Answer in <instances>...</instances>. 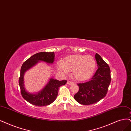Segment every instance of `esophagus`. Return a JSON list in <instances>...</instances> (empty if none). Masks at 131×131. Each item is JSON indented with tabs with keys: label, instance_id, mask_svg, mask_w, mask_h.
I'll return each mask as SVG.
<instances>
[{
	"label": "esophagus",
	"instance_id": "1",
	"mask_svg": "<svg viewBox=\"0 0 131 131\" xmlns=\"http://www.w3.org/2000/svg\"><path fill=\"white\" fill-rule=\"evenodd\" d=\"M67 84H68V85H72V84H73V83H72V82H70L69 81H68L67 82Z\"/></svg>",
	"mask_w": 131,
	"mask_h": 131
}]
</instances>
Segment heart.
Wrapping results in <instances>:
<instances>
[{"label": "heart", "instance_id": "1", "mask_svg": "<svg viewBox=\"0 0 131 131\" xmlns=\"http://www.w3.org/2000/svg\"><path fill=\"white\" fill-rule=\"evenodd\" d=\"M96 67L94 58L88 55H73L66 57L63 61H59L57 65L58 72L66 75L72 71V76L78 81H85L90 78Z\"/></svg>", "mask_w": 131, "mask_h": 131}]
</instances>
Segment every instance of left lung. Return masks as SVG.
Returning a JSON list of instances; mask_svg holds the SVG:
<instances>
[{"mask_svg":"<svg viewBox=\"0 0 131 131\" xmlns=\"http://www.w3.org/2000/svg\"><path fill=\"white\" fill-rule=\"evenodd\" d=\"M95 58L98 69L90 80L78 84L79 91L74 95V99L80 104L89 105L98 102L107 93L111 83L110 67L98 53Z\"/></svg>","mask_w":131,"mask_h":131,"instance_id":"8db88e82","label":"left lung"}]
</instances>
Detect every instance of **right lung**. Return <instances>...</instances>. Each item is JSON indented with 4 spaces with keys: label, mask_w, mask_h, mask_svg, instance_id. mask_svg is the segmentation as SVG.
I'll use <instances>...</instances> for the list:
<instances>
[{
    "label": "right lung",
    "mask_w": 131,
    "mask_h": 131,
    "mask_svg": "<svg viewBox=\"0 0 131 131\" xmlns=\"http://www.w3.org/2000/svg\"><path fill=\"white\" fill-rule=\"evenodd\" d=\"M54 52H39L29 58L22 65L19 84L22 96L29 103L37 106H45L50 105L56 99L59 88L67 83L66 80L59 81L50 78L44 88L37 93H31L25 89L24 85V74L25 72L40 61L52 64L54 61Z\"/></svg>",
    "instance_id": "1"
}]
</instances>
